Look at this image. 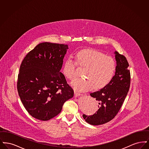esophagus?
I'll use <instances>...</instances> for the list:
<instances>
[{
  "label": "esophagus",
  "mask_w": 149,
  "mask_h": 149,
  "mask_svg": "<svg viewBox=\"0 0 149 149\" xmlns=\"http://www.w3.org/2000/svg\"><path fill=\"white\" fill-rule=\"evenodd\" d=\"M74 94H75V95H74L75 97H77L78 96H80V95H82L81 93L77 92H75Z\"/></svg>",
  "instance_id": "esophagus-1"
}]
</instances>
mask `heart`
Wrapping results in <instances>:
<instances>
[{"instance_id":"1","label":"heart","mask_w":149,"mask_h":149,"mask_svg":"<svg viewBox=\"0 0 149 149\" xmlns=\"http://www.w3.org/2000/svg\"><path fill=\"white\" fill-rule=\"evenodd\" d=\"M76 61L68 57L64 62L63 73L64 77L72 81L76 76V66L84 70L83 77L74 80L72 86L77 91L86 92L93 88L99 90L106 87L113 79L116 71V63L112 57L93 49H86L75 54Z\"/></svg>"}]
</instances>
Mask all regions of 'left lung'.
Segmentation results:
<instances>
[{
	"instance_id": "obj_1",
	"label": "left lung",
	"mask_w": 149,
	"mask_h": 149,
	"mask_svg": "<svg viewBox=\"0 0 149 149\" xmlns=\"http://www.w3.org/2000/svg\"><path fill=\"white\" fill-rule=\"evenodd\" d=\"M116 71L112 81L99 91L92 93L91 96L98 103V109L93 115L83 117L92 125H100L113 120L120 110L127 95L131 82L129 64L126 57L115 52Z\"/></svg>"
}]
</instances>
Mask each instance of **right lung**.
<instances>
[{
  "mask_svg": "<svg viewBox=\"0 0 149 149\" xmlns=\"http://www.w3.org/2000/svg\"><path fill=\"white\" fill-rule=\"evenodd\" d=\"M68 45L42 42L24 57L17 80V90L26 109L33 117L48 120L62 110L74 91L60 72Z\"/></svg>",
  "mask_w": 149,
  "mask_h": 149,
  "instance_id": "1",
  "label": "right lung"
}]
</instances>
